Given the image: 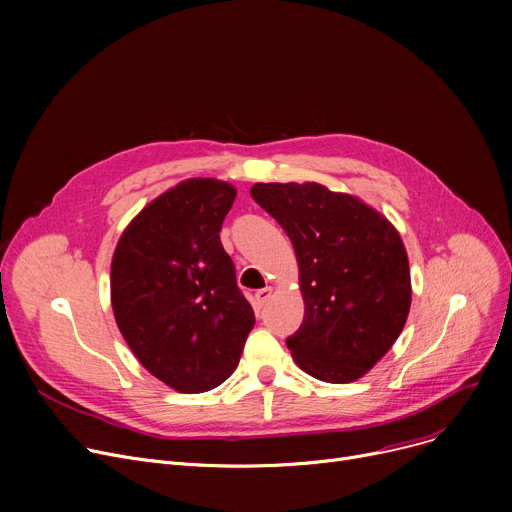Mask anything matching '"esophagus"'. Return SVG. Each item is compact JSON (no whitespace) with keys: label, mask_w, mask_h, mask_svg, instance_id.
<instances>
[{"label":"esophagus","mask_w":512,"mask_h":512,"mask_svg":"<svg viewBox=\"0 0 512 512\" xmlns=\"http://www.w3.org/2000/svg\"><path fill=\"white\" fill-rule=\"evenodd\" d=\"M270 297H272V288H270V286H265V288H261V290H257V292H255L253 301H255V305L261 309L267 301H270Z\"/></svg>","instance_id":"34e87169"}]
</instances>
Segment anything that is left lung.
Wrapping results in <instances>:
<instances>
[{"mask_svg": "<svg viewBox=\"0 0 512 512\" xmlns=\"http://www.w3.org/2000/svg\"><path fill=\"white\" fill-rule=\"evenodd\" d=\"M251 197L297 253L305 317L286 338L294 361L321 382L363 378L390 351L411 309L400 234L361 199L317 182H257Z\"/></svg>", "mask_w": 512, "mask_h": 512, "instance_id": "1", "label": "left lung"}]
</instances>
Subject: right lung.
<instances>
[{"mask_svg": "<svg viewBox=\"0 0 512 512\" xmlns=\"http://www.w3.org/2000/svg\"><path fill=\"white\" fill-rule=\"evenodd\" d=\"M234 197L228 182L184 180L128 224L114 251L116 324L141 365L184 394L226 382L255 326L220 240Z\"/></svg>", "mask_w": 512, "mask_h": 512, "instance_id": "right-lung-1", "label": "right lung"}]
</instances>
